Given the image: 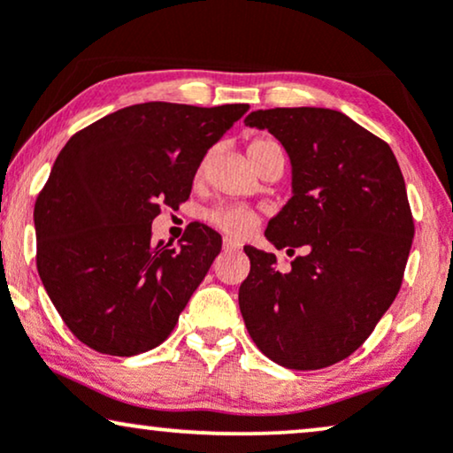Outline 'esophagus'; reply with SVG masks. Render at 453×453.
Returning a JSON list of instances; mask_svg holds the SVG:
<instances>
[{
	"label": "esophagus",
	"mask_w": 453,
	"mask_h": 453,
	"mask_svg": "<svg viewBox=\"0 0 453 453\" xmlns=\"http://www.w3.org/2000/svg\"><path fill=\"white\" fill-rule=\"evenodd\" d=\"M222 247H225V251H239L241 245L237 243V241L233 239H225V243H222Z\"/></svg>",
	"instance_id": "obj_1"
}]
</instances>
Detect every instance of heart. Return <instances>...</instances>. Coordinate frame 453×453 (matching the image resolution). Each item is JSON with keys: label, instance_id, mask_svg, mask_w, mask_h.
Masks as SVG:
<instances>
[{"label": "heart", "instance_id": "b5f03b06", "mask_svg": "<svg viewBox=\"0 0 453 453\" xmlns=\"http://www.w3.org/2000/svg\"><path fill=\"white\" fill-rule=\"evenodd\" d=\"M272 146H278V144L270 138L251 140L250 146H247V154H250L251 163L256 165L257 160L264 157L265 150H270ZM206 165H208V157L202 160L200 169H197V175H202L203 169H206ZM208 222L212 226L219 228V231L228 234V237L245 239L257 228L259 214L256 212V210L245 208V206H219V208L210 210Z\"/></svg>", "mask_w": 453, "mask_h": 453}]
</instances>
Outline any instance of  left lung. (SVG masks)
<instances>
[{
  "mask_svg": "<svg viewBox=\"0 0 453 453\" xmlns=\"http://www.w3.org/2000/svg\"><path fill=\"white\" fill-rule=\"evenodd\" d=\"M245 123L280 140L293 165V197L265 237L305 253L282 272L274 253L245 247L241 315L274 363L330 367L369 338L402 287L414 237L404 177L388 142L340 111L265 109Z\"/></svg>",
  "mask_w": 453,
  "mask_h": 453,
  "instance_id": "1",
  "label": "left lung"
}]
</instances>
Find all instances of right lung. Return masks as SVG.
I'll list each match as a JSON object with an SVG mask.
<instances>
[{
    "label": "right lung",
    "mask_w": 453,
    "mask_h": 453,
    "mask_svg": "<svg viewBox=\"0 0 453 453\" xmlns=\"http://www.w3.org/2000/svg\"><path fill=\"white\" fill-rule=\"evenodd\" d=\"M250 104L142 103L73 134L35 203L36 270L80 342L111 357L163 344L200 287L220 234L191 222L177 247L152 239L196 171Z\"/></svg>",
    "instance_id": "add662e5"
}]
</instances>
